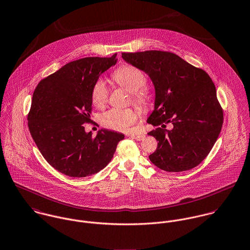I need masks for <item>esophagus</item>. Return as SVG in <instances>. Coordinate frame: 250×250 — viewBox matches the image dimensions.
Masks as SVG:
<instances>
[{
  "label": "esophagus",
  "mask_w": 250,
  "mask_h": 250,
  "mask_svg": "<svg viewBox=\"0 0 250 250\" xmlns=\"http://www.w3.org/2000/svg\"><path fill=\"white\" fill-rule=\"evenodd\" d=\"M131 137L137 140V141H141V140H144L146 138V136L144 134H133V135H131Z\"/></svg>",
  "instance_id": "obj_1"
}]
</instances>
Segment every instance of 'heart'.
Segmentation results:
<instances>
[{
    "label": "heart",
    "instance_id": "obj_1",
    "mask_svg": "<svg viewBox=\"0 0 250 250\" xmlns=\"http://www.w3.org/2000/svg\"><path fill=\"white\" fill-rule=\"evenodd\" d=\"M113 81L132 93L133 101L143 109L149 104V96L144 87L146 79L144 73L132 65H124L118 68L112 75ZM91 100L95 106L103 107L108 100V88L104 80H98L92 88ZM140 114L133 108H113L105 112L102 117L103 125L113 130L127 131L131 125L137 123Z\"/></svg>",
    "mask_w": 250,
    "mask_h": 250
}]
</instances>
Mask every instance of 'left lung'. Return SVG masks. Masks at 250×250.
<instances>
[{
    "label": "left lung",
    "instance_id": "8db88e82",
    "mask_svg": "<svg viewBox=\"0 0 250 250\" xmlns=\"http://www.w3.org/2000/svg\"><path fill=\"white\" fill-rule=\"evenodd\" d=\"M128 64L145 72L155 89L154 110L147 123L158 126L148 135L158 141L149 160L166 171L200 164L222 130L223 112L209 75L172 53H123ZM169 122L173 128L165 130Z\"/></svg>",
    "mask_w": 250,
    "mask_h": 250
}]
</instances>
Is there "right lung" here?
<instances>
[{"label": "right lung", "mask_w": 250, "mask_h": 250, "mask_svg": "<svg viewBox=\"0 0 250 250\" xmlns=\"http://www.w3.org/2000/svg\"><path fill=\"white\" fill-rule=\"evenodd\" d=\"M111 57H85L67 63L35 88L28 113L31 137L43 157L61 173L85 177L107 166L123 133L100 129L95 138L90 123L91 91L100 76L117 62Z\"/></svg>", "instance_id": "right-lung-1"}]
</instances>
